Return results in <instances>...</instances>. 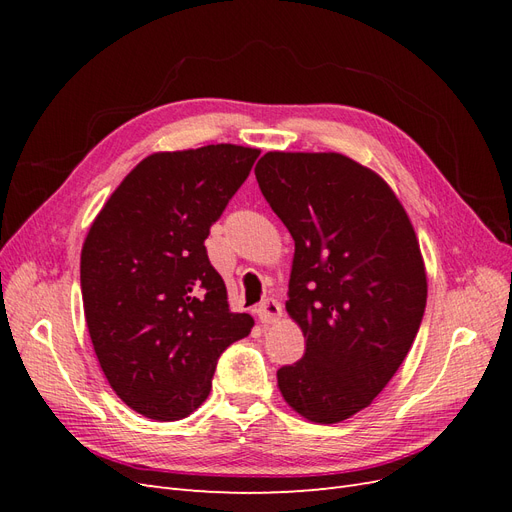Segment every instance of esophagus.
Here are the masks:
<instances>
[{
    "label": "esophagus",
    "mask_w": 512,
    "mask_h": 512,
    "mask_svg": "<svg viewBox=\"0 0 512 512\" xmlns=\"http://www.w3.org/2000/svg\"><path fill=\"white\" fill-rule=\"evenodd\" d=\"M256 314H258V320L267 327V324H273V322L280 320V316H282V305L277 303L275 299H267V301H262V303L258 305Z\"/></svg>",
    "instance_id": "obj_1"
}]
</instances>
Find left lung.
Returning <instances> with one entry per match:
<instances>
[{
  "label": "left lung",
  "instance_id": "left-lung-1",
  "mask_svg": "<svg viewBox=\"0 0 512 512\" xmlns=\"http://www.w3.org/2000/svg\"><path fill=\"white\" fill-rule=\"evenodd\" d=\"M254 173L294 239L286 312L305 337L277 389L307 421L342 423L414 344L427 303L421 245L391 185L342 153L269 151Z\"/></svg>",
  "mask_w": 512,
  "mask_h": 512
}]
</instances>
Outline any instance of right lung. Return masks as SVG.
I'll return each instance as SVG.
<instances>
[{
	"label": "right lung",
	"mask_w": 512,
	"mask_h": 512,
	"mask_svg": "<svg viewBox=\"0 0 512 512\" xmlns=\"http://www.w3.org/2000/svg\"><path fill=\"white\" fill-rule=\"evenodd\" d=\"M260 149L158 151L106 200L81 250L91 344L117 397L153 421L190 416L211 391L220 354L250 335L232 314L205 239Z\"/></svg>",
	"instance_id": "right-lung-1"
}]
</instances>
